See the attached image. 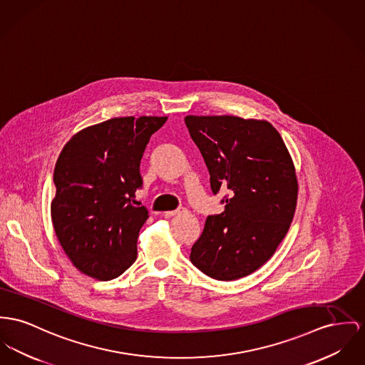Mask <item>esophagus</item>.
I'll list each match as a JSON object with an SVG mask.
<instances>
[{
    "mask_svg": "<svg viewBox=\"0 0 365 365\" xmlns=\"http://www.w3.org/2000/svg\"><path fill=\"white\" fill-rule=\"evenodd\" d=\"M187 213H188V210H187L185 207H180V209H177V210L166 212L165 215H166L168 217H171V216H180V215H187Z\"/></svg>",
    "mask_w": 365,
    "mask_h": 365,
    "instance_id": "obj_1",
    "label": "esophagus"
}]
</instances>
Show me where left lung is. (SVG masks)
I'll use <instances>...</instances> for the list:
<instances>
[{"label":"left lung","instance_id":"8db88e82","mask_svg":"<svg viewBox=\"0 0 365 365\" xmlns=\"http://www.w3.org/2000/svg\"><path fill=\"white\" fill-rule=\"evenodd\" d=\"M184 120L213 194L230 196L221 215L206 219L190 259L215 279L242 278L267 263L291 227L299 191L291 153L267 120L228 115Z\"/></svg>","mask_w":365,"mask_h":365}]
</instances>
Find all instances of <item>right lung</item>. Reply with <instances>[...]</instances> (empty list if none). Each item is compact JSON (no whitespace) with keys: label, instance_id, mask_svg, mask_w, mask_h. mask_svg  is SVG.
<instances>
[{"label":"right lung","instance_id":"add662e5","mask_svg":"<svg viewBox=\"0 0 365 365\" xmlns=\"http://www.w3.org/2000/svg\"><path fill=\"white\" fill-rule=\"evenodd\" d=\"M168 116L113 118L88 125L65 144L55 165L51 220L74 267L109 281L137 259V238L149 217L133 205L143 185L140 163L150 135Z\"/></svg>","mask_w":365,"mask_h":365}]
</instances>
